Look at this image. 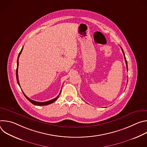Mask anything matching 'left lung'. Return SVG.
<instances>
[{
    "instance_id": "left-lung-1",
    "label": "left lung",
    "mask_w": 147,
    "mask_h": 147,
    "mask_svg": "<svg viewBox=\"0 0 147 147\" xmlns=\"http://www.w3.org/2000/svg\"><path fill=\"white\" fill-rule=\"evenodd\" d=\"M121 51H122V52H123V55H124V60H125V64H126V66H127V71H128V67H127V60H126V59H125V55H124V52H123V49L121 48Z\"/></svg>"
}]
</instances>
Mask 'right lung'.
<instances>
[{"label":"right lung","mask_w":147,"mask_h":147,"mask_svg":"<svg viewBox=\"0 0 147 147\" xmlns=\"http://www.w3.org/2000/svg\"><path fill=\"white\" fill-rule=\"evenodd\" d=\"M23 47L22 48V50H21V51H20V52L19 53V55H18V58H17V69H16V78H17V83H18V86H20V84H19V81H18V58H19V57H20V54L22 53V51H23ZM21 88V87H20ZM23 92V91H22ZM60 93H61V91L60 92V93H59V94L58 95V96L56 97V98H54V99H51V100H48V101H47V102H37V101H35V100H32V99H30L29 98H28L25 94H24V93L23 92V94H24V96H26V98L31 102V103H32V104H34V105H36V106H45V105H49V104H51V103H52L53 102H54L55 100H56L57 99V98H59V95L60 94Z\"/></svg>","instance_id":"obj_1"}]
</instances>
